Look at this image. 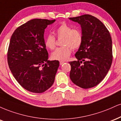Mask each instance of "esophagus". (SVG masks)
<instances>
[{
  "mask_svg": "<svg viewBox=\"0 0 121 121\" xmlns=\"http://www.w3.org/2000/svg\"><path fill=\"white\" fill-rule=\"evenodd\" d=\"M64 63H65V62H64V61H60V62H59L60 65H62Z\"/></svg>",
  "mask_w": 121,
  "mask_h": 121,
  "instance_id": "obj_1",
  "label": "esophagus"
}]
</instances>
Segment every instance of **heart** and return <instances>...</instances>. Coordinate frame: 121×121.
Segmentation results:
<instances>
[{
  "mask_svg": "<svg viewBox=\"0 0 121 121\" xmlns=\"http://www.w3.org/2000/svg\"><path fill=\"white\" fill-rule=\"evenodd\" d=\"M55 33L59 38H62L61 45L63 47L57 48L52 54V59L54 60H65L71 53V49L80 48L83 42V35L79 29H73L66 24H63L55 30ZM45 45L47 48L53 50L55 48V38L49 35L45 39Z\"/></svg>",
  "mask_w": 121,
  "mask_h": 121,
  "instance_id": "heart-1",
  "label": "heart"
}]
</instances>
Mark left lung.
Instances as JSON below:
<instances>
[{"instance_id": "left-lung-1", "label": "left lung", "mask_w": 121, "mask_h": 121, "mask_svg": "<svg viewBox=\"0 0 121 121\" xmlns=\"http://www.w3.org/2000/svg\"><path fill=\"white\" fill-rule=\"evenodd\" d=\"M80 25L83 42L75 56L77 61L69 62V77L82 88L94 87L103 80L111 67L112 41L103 22L93 16L84 15L69 18Z\"/></svg>"}]
</instances>
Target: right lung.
Returning a JSON list of instances; mask_svg holds the SVG:
<instances>
[{
	"instance_id": "1",
	"label": "right lung",
	"mask_w": 121,
	"mask_h": 121,
	"mask_svg": "<svg viewBox=\"0 0 121 121\" xmlns=\"http://www.w3.org/2000/svg\"><path fill=\"white\" fill-rule=\"evenodd\" d=\"M55 21L31 20L18 27L10 39L7 54L10 70L18 83L33 93L44 92L54 82L59 62L48 60L44 32Z\"/></svg>"
}]
</instances>
